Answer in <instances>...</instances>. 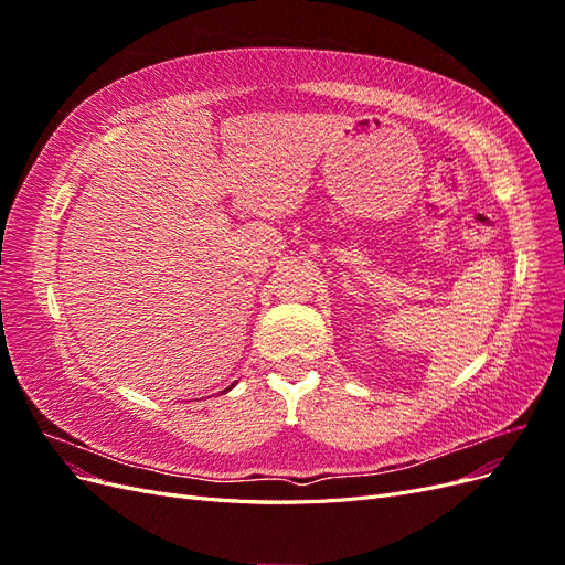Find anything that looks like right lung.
Segmentation results:
<instances>
[{"mask_svg":"<svg viewBox=\"0 0 565 565\" xmlns=\"http://www.w3.org/2000/svg\"><path fill=\"white\" fill-rule=\"evenodd\" d=\"M233 386H235V384H231V386H228V388H226V391H231V388H233Z\"/></svg>","mask_w":565,"mask_h":565,"instance_id":"1","label":"right lung"}]
</instances>
